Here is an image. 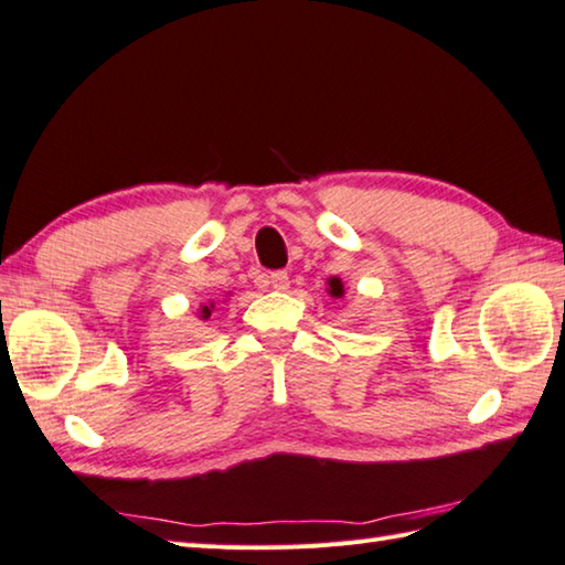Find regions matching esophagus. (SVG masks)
<instances>
[{
	"mask_svg": "<svg viewBox=\"0 0 565 565\" xmlns=\"http://www.w3.org/2000/svg\"><path fill=\"white\" fill-rule=\"evenodd\" d=\"M269 288L273 290H288L290 288V275L280 269V273L269 275Z\"/></svg>",
	"mask_w": 565,
	"mask_h": 565,
	"instance_id": "obj_1",
	"label": "esophagus"
}]
</instances>
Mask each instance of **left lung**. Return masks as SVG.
I'll use <instances>...</instances> for the list:
<instances>
[{"mask_svg": "<svg viewBox=\"0 0 565 565\" xmlns=\"http://www.w3.org/2000/svg\"><path fill=\"white\" fill-rule=\"evenodd\" d=\"M329 292H331V298L343 296V282L339 280V277H331V280H329Z\"/></svg>", "mask_w": 565, "mask_h": 565, "instance_id": "left-lung-1", "label": "left lung"}]
</instances>
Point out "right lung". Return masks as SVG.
<instances>
[{"mask_svg":"<svg viewBox=\"0 0 565 565\" xmlns=\"http://www.w3.org/2000/svg\"><path fill=\"white\" fill-rule=\"evenodd\" d=\"M211 310H214V302H209V306H201V318H203V321H209Z\"/></svg>","mask_w":565,"mask_h":565,"instance_id":"1","label":"right lung"}]
</instances>
